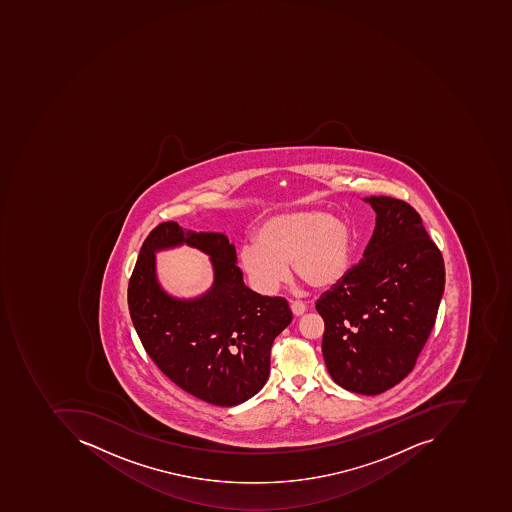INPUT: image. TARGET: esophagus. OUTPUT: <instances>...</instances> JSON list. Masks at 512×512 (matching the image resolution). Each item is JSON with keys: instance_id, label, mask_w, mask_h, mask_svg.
<instances>
[{"instance_id": "obj_1", "label": "esophagus", "mask_w": 512, "mask_h": 512, "mask_svg": "<svg viewBox=\"0 0 512 512\" xmlns=\"http://www.w3.org/2000/svg\"><path fill=\"white\" fill-rule=\"evenodd\" d=\"M291 309L292 314H294L295 317H300V315H303L304 312H306V304H304L303 301H292Z\"/></svg>"}]
</instances>
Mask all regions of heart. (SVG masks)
Here are the masks:
<instances>
[{
	"label": "heart",
	"instance_id": "obj_1",
	"mask_svg": "<svg viewBox=\"0 0 512 512\" xmlns=\"http://www.w3.org/2000/svg\"><path fill=\"white\" fill-rule=\"evenodd\" d=\"M348 224L318 209L284 212L261 224L257 243L240 251V266L257 291L274 294L295 275L312 288H329L345 277L351 258Z\"/></svg>",
	"mask_w": 512,
	"mask_h": 512
}]
</instances>
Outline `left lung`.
<instances>
[{"label": "left lung", "instance_id": "1", "mask_svg": "<svg viewBox=\"0 0 512 512\" xmlns=\"http://www.w3.org/2000/svg\"><path fill=\"white\" fill-rule=\"evenodd\" d=\"M377 218L360 263L315 303L323 357L341 388L377 395L414 369L445 291V263L411 204L365 198Z\"/></svg>", "mask_w": 512, "mask_h": 512}]
</instances>
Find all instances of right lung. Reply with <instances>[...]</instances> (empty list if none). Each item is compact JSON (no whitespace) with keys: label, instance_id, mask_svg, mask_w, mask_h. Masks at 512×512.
Masks as SVG:
<instances>
[{"label":"right lung","instance_id":"obj_1","mask_svg":"<svg viewBox=\"0 0 512 512\" xmlns=\"http://www.w3.org/2000/svg\"><path fill=\"white\" fill-rule=\"evenodd\" d=\"M189 243L212 257V291L194 301L167 296L154 275V252ZM127 304L141 345L169 380L215 406L254 397L268 380L275 337L292 321L288 301L244 286L234 244L218 232L158 224L140 249Z\"/></svg>","mask_w":512,"mask_h":512}]
</instances>
